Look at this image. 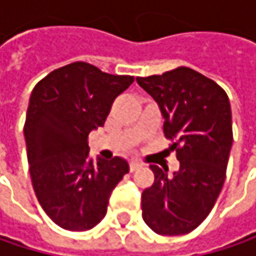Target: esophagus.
Segmentation results:
<instances>
[{"instance_id": "esophagus-1", "label": "esophagus", "mask_w": 256, "mask_h": 256, "mask_svg": "<svg viewBox=\"0 0 256 256\" xmlns=\"http://www.w3.org/2000/svg\"><path fill=\"white\" fill-rule=\"evenodd\" d=\"M140 166H142V164H140V163H138V162H130L128 169H130V172H134V170H138Z\"/></svg>"}]
</instances>
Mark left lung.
<instances>
[{
	"label": "left lung",
	"instance_id": "left-lung-1",
	"mask_svg": "<svg viewBox=\"0 0 256 256\" xmlns=\"http://www.w3.org/2000/svg\"><path fill=\"white\" fill-rule=\"evenodd\" d=\"M136 81L160 105L163 133L179 160L174 176L150 164L156 179L142 192V218L157 234H186L210 214L226 180L232 145L230 100L220 84L186 66Z\"/></svg>",
	"mask_w": 256,
	"mask_h": 256
}]
</instances>
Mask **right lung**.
<instances>
[{
  "mask_svg": "<svg viewBox=\"0 0 256 256\" xmlns=\"http://www.w3.org/2000/svg\"><path fill=\"white\" fill-rule=\"evenodd\" d=\"M133 80L74 62L52 71L32 90L24 126L30 180L44 212L65 230L98 226L112 190L128 172L120 157L94 164L87 138L104 126L114 99Z\"/></svg>",
  "mask_w": 256,
  "mask_h": 256,
  "instance_id": "obj_1",
  "label": "right lung"
}]
</instances>
